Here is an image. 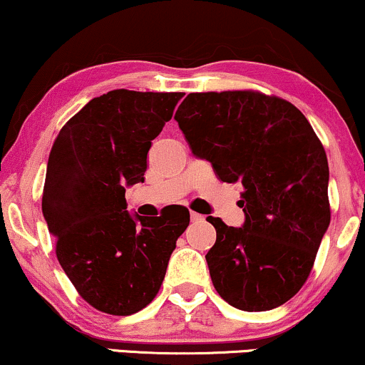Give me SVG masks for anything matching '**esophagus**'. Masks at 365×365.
I'll return each instance as SVG.
<instances>
[{
    "mask_svg": "<svg viewBox=\"0 0 365 365\" xmlns=\"http://www.w3.org/2000/svg\"><path fill=\"white\" fill-rule=\"evenodd\" d=\"M190 217H191V220H193V222H198V220H202V219H203V215L196 214V212H191Z\"/></svg>",
    "mask_w": 365,
    "mask_h": 365,
    "instance_id": "obj_1",
    "label": "esophagus"
}]
</instances>
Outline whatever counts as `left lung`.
Segmentation results:
<instances>
[{"instance_id":"obj_1","label":"left lung","mask_w":365,"mask_h":365,"mask_svg":"<svg viewBox=\"0 0 365 365\" xmlns=\"http://www.w3.org/2000/svg\"><path fill=\"white\" fill-rule=\"evenodd\" d=\"M195 157L243 186L241 227L208 215L205 255L217 293L247 312L276 309L309 277L329 227L326 151L289 101L255 91L191 93L175 112Z\"/></svg>"}]
</instances>
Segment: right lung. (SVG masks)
<instances>
[{"label": "right lung", "mask_w": 365, "mask_h": 365, "mask_svg": "<svg viewBox=\"0 0 365 365\" xmlns=\"http://www.w3.org/2000/svg\"><path fill=\"white\" fill-rule=\"evenodd\" d=\"M182 96L113 89L83 106L53 143L44 220L61 269L105 314H136L153 300L190 224L187 208L155 219L125 210V187L145 181L151 141Z\"/></svg>", "instance_id": "add662e5"}]
</instances>
